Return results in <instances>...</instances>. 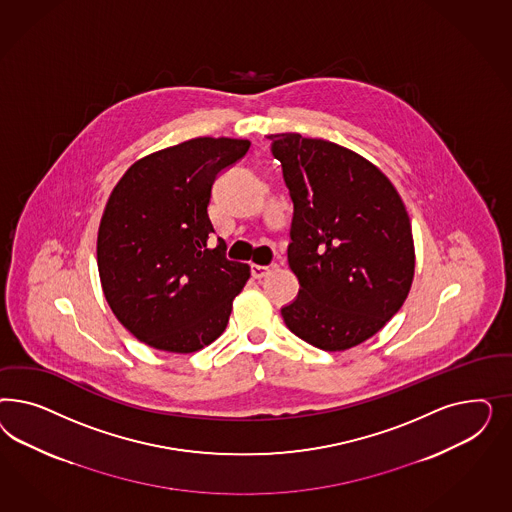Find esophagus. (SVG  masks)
I'll return each mask as SVG.
<instances>
[{
    "label": "esophagus",
    "instance_id": "34e87169",
    "mask_svg": "<svg viewBox=\"0 0 512 512\" xmlns=\"http://www.w3.org/2000/svg\"><path fill=\"white\" fill-rule=\"evenodd\" d=\"M276 268V264H270V266H261V264H251V276L255 279H261L270 272V270H274Z\"/></svg>",
    "mask_w": 512,
    "mask_h": 512
}]
</instances>
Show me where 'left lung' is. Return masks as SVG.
<instances>
[{
  "mask_svg": "<svg viewBox=\"0 0 512 512\" xmlns=\"http://www.w3.org/2000/svg\"><path fill=\"white\" fill-rule=\"evenodd\" d=\"M295 206L289 266L300 291L285 325L323 351L372 338L402 308L415 276L411 221L368 159L330 140L270 135Z\"/></svg>",
  "mask_w": 512,
  "mask_h": 512,
  "instance_id": "left-lung-1",
  "label": "left lung"
}]
</instances>
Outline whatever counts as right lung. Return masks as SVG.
<instances>
[{"label": "right lung", "instance_id": "add662e5", "mask_svg": "<svg viewBox=\"0 0 512 512\" xmlns=\"http://www.w3.org/2000/svg\"><path fill=\"white\" fill-rule=\"evenodd\" d=\"M251 142L199 137L133 163L110 193L97 233V268L116 319L146 345L195 353L229 323L249 266L225 257L208 204L217 174Z\"/></svg>", "mask_w": 512, "mask_h": 512}]
</instances>
